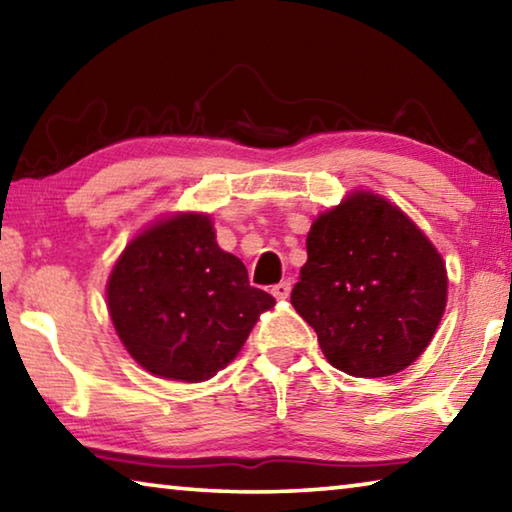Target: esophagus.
I'll return each instance as SVG.
<instances>
[{
    "instance_id": "esophagus-1",
    "label": "esophagus",
    "mask_w": 512,
    "mask_h": 512,
    "mask_svg": "<svg viewBox=\"0 0 512 512\" xmlns=\"http://www.w3.org/2000/svg\"><path fill=\"white\" fill-rule=\"evenodd\" d=\"M271 293H273V296H275L277 300H287L289 293H291V282L284 280V282H280V284H275V287L271 289Z\"/></svg>"
}]
</instances>
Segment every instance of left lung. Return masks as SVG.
Returning a JSON list of instances; mask_svg holds the SVG:
<instances>
[{
	"label": "left lung",
	"mask_w": 512,
	"mask_h": 512,
	"mask_svg": "<svg viewBox=\"0 0 512 512\" xmlns=\"http://www.w3.org/2000/svg\"><path fill=\"white\" fill-rule=\"evenodd\" d=\"M291 305L334 368L388 377L436 334L447 305L445 262L400 207L354 192L311 225Z\"/></svg>",
	"instance_id": "left-lung-1"
}]
</instances>
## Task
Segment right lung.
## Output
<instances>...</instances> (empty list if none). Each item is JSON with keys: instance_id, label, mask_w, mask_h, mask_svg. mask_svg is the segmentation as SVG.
Returning <instances> with one entry per match:
<instances>
[{"instance_id": "obj_1", "label": "right lung", "mask_w": 512, "mask_h": 512, "mask_svg": "<svg viewBox=\"0 0 512 512\" xmlns=\"http://www.w3.org/2000/svg\"><path fill=\"white\" fill-rule=\"evenodd\" d=\"M108 309L121 343L162 379L205 381L237 357L262 311L241 259L216 244L210 216L176 214L137 235L112 268Z\"/></svg>"}]
</instances>
